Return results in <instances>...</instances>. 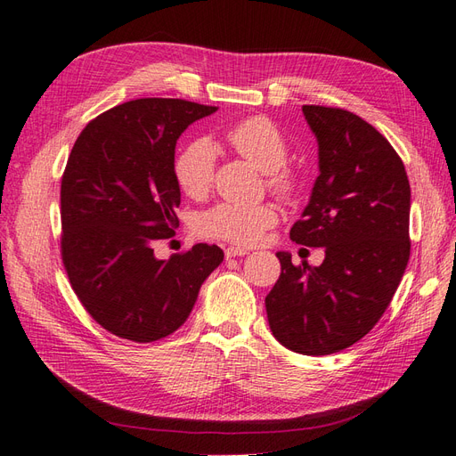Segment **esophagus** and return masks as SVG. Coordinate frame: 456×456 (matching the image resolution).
<instances>
[{"instance_id":"1","label":"esophagus","mask_w":456,"mask_h":456,"mask_svg":"<svg viewBox=\"0 0 456 456\" xmlns=\"http://www.w3.org/2000/svg\"><path fill=\"white\" fill-rule=\"evenodd\" d=\"M248 253H249V251L245 249V248H228V249H224L226 258H232V256H245Z\"/></svg>"}]
</instances>
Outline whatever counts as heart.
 I'll return each mask as SVG.
<instances>
[{"label": "heart", "mask_w": 456, "mask_h": 456, "mask_svg": "<svg viewBox=\"0 0 456 456\" xmlns=\"http://www.w3.org/2000/svg\"><path fill=\"white\" fill-rule=\"evenodd\" d=\"M226 140L233 151L265 172L270 190L280 198L293 195L295 178L284 167L288 142L273 120L265 117L245 118L228 130ZM215 163L216 155L211 142L195 140L183 147L175 163V176L182 191L193 200H201L207 195L215 178ZM276 223L278 213L270 203L243 205L224 201L201 213L195 226L203 238L255 245Z\"/></svg>", "instance_id": "obj_1"}]
</instances>
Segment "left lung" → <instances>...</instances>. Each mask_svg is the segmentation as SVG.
<instances>
[{
  "label": "left lung",
  "mask_w": 456,
  "mask_h": 456,
  "mask_svg": "<svg viewBox=\"0 0 456 456\" xmlns=\"http://www.w3.org/2000/svg\"><path fill=\"white\" fill-rule=\"evenodd\" d=\"M318 142L320 175L289 238L324 248L320 266L276 253L266 295L270 330L301 354H331L370 331L395 295L411 256V186L397 151L346 109L303 105Z\"/></svg>",
  "instance_id": "8db88e82"
}]
</instances>
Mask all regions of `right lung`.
<instances>
[{"label": "right lung", "mask_w": 456, "mask_h": 456, "mask_svg": "<svg viewBox=\"0 0 456 456\" xmlns=\"http://www.w3.org/2000/svg\"><path fill=\"white\" fill-rule=\"evenodd\" d=\"M216 107L143 97L88 122L61 180V256L84 309L110 334L151 343L190 316L218 245L198 243L161 261L159 240L175 236L180 186L176 140Z\"/></svg>", "instance_id": "obj_1"}]
</instances>
